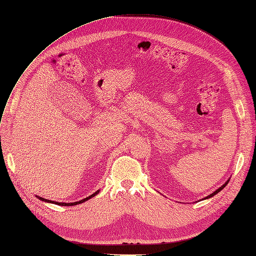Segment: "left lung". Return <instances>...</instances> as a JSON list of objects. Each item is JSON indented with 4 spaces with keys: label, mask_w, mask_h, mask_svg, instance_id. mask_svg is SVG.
Returning a JSON list of instances; mask_svg holds the SVG:
<instances>
[{
    "label": "left lung",
    "mask_w": 256,
    "mask_h": 256,
    "mask_svg": "<svg viewBox=\"0 0 256 256\" xmlns=\"http://www.w3.org/2000/svg\"><path fill=\"white\" fill-rule=\"evenodd\" d=\"M228 181H230V180H228V181H226V183H224V185H222V186H220V188H219L218 190H215L214 192H212V194H210V195H208V197H206L204 199H208V198H210V197H213V196H215V195H216V194H218V192H219L220 190H222L224 188H226V184H228Z\"/></svg>",
    "instance_id": "obj_1"
}]
</instances>
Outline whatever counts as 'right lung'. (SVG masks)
I'll use <instances>...</instances> for the list:
<instances>
[{
	"instance_id": "obj_1",
	"label": "right lung",
	"mask_w": 256,
	"mask_h": 256,
	"mask_svg": "<svg viewBox=\"0 0 256 256\" xmlns=\"http://www.w3.org/2000/svg\"><path fill=\"white\" fill-rule=\"evenodd\" d=\"M100 192V190H98V192H95L94 194H92L91 196H89V197H86V198H84V199H82V200H79V201H76V202H70V204H66V202H56V201H52V200H48V199H44V198H41V197H38V196H36V197H38L40 200H42V201H46V202H50V204H58V206H76V204H82V202H84V201H86V200H89V199H91L92 197H94L95 195H98V194Z\"/></svg>"
}]
</instances>
